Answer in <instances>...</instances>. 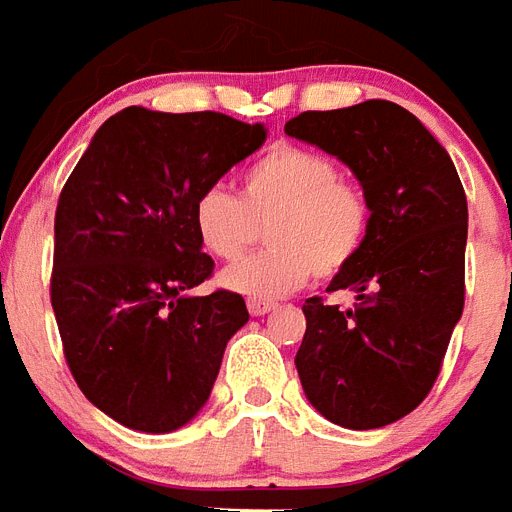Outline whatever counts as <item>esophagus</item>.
<instances>
[{
    "label": "esophagus",
    "instance_id": "obj_1",
    "mask_svg": "<svg viewBox=\"0 0 512 512\" xmlns=\"http://www.w3.org/2000/svg\"><path fill=\"white\" fill-rule=\"evenodd\" d=\"M248 311H251V316H264L269 314V311H274V303L259 301V298H248Z\"/></svg>",
    "mask_w": 512,
    "mask_h": 512
}]
</instances>
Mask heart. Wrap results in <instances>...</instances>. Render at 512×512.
<instances>
[{
  "label": "heart",
  "instance_id": "heart-1",
  "mask_svg": "<svg viewBox=\"0 0 512 512\" xmlns=\"http://www.w3.org/2000/svg\"><path fill=\"white\" fill-rule=\"evenodd\" d=\"M266 222L264 253L232 266L222 285L232 293L272 301L311 277H335L361 253L371 204L358 183L340 177L324 154L274 146L243 170L238 196L206 188L193 204V230L206 253L238 261Z\"/></svg>",
  "mask_w": 512,
  "mask_h": 512
}]
</instances>
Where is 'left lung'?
I'll use <instances>...</instances> for the list:
<instances>
[{
	"label": "left lung",
	"instance_id": "obj_1",
	"mask_svg": "<svg viewBox=\"0 0 512 512\" xmlns=\"http://www.w3.org/2000/svg\"><path fill=\"white\" fill-rule=\"evenodd\" d=\"M285 133L348 164L371 204L361 253L327 287L356 303H303L298 377L332 424L379 429L429 395L463 314L466 193L450 154L392 101L301 112Z\"/></svg>",
	"mask_w": 512,
	"mask_h": 512
}]
</instances>
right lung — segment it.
I'll list each match as a JSON object with an SVG mask.
<instances>
[{"label": "right lung", "instance_id": "1", "mask_svg": "<svg viewBox=\"0 0 512 512\" xmlns=\"http://www.w3.org/2000/svg\"><path fill=\"white\" fill-rule=\"evenodd\" d=\"M264 141L261 122L128 107L67 177L52 308L80 392L117 424L175 432L209 400L248 308L230 290L190 295L214 272L193 204Z\"/></svg>", "mask_w": 512, "mask_h": 512}]
</instances>
